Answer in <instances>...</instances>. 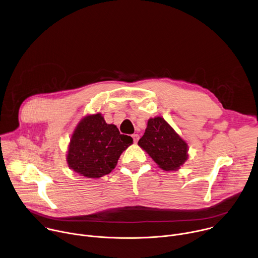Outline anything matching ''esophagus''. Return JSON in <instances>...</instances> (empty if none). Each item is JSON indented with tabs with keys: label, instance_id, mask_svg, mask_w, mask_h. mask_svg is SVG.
I'll return each instance as SVG.
<instances>
[{
	"label": "esophagus",
	"instance_id": "obj_1",
	"mask_svg": "<svg viewBox=\"0 0 258 258\" xmlns=\"http://www.w3.org/2000/svg\"><path fill=\"white\" fill-rule=\"evenodd\" d=\"M132 138H133L134 142H135V143H137V142L139 141V138H140V137H139V135H138V134H134V135L132 136Z\"/></svg>",
	"mask_w": 258,
	"mask_h": 258
}]
</instances>
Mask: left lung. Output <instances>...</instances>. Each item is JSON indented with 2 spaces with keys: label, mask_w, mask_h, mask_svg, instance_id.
Segmentation results:
<instances>
[{
  "label": "left lung",
  "mask_w": 258,
  "mask_h": 258,
  "mask_svg": "<svg viewBox=\"0 0 258 258\" xmlns=\"http://www.w3.org/2000/svg\"><path fill=\"white\" fill-rule=\"evenodd\" d=\"M138 145L164 170H175L188 158V145L162 118L148 120Z\"/></svg>",
  "instance_id": "left-lung-1"
}]
</instances>
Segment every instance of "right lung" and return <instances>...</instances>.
Listing matches in <instances>:
<instances>
[{"label": "right lung", "instance_id": "right-lung-1", "mask_svg": "<svg viewBox=\"0 0 258 258\" xmlns=\"http://www.w3.org/2000/svg\"><path fill=\"white\" fill-rule=\"evenodd\" d=\"M133 144L114 124H108L98 113L85 117L73 133L68 149L70 168L87 177H101L111 172L121 153Z\"/></svg>", "mask_w": 258, "mask_h": 258}]
</instances>
